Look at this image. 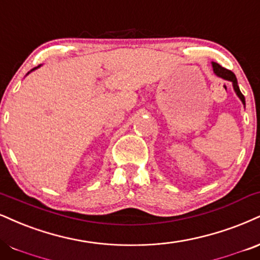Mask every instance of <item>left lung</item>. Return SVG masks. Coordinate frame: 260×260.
<instances>
[{"instance_id": "1", "label": "left lung", "mask_w": 260, "mask_h": 260, "mask_svg": "<svg viewBox=\"0 0 260 260\" xmlns=\"http://www.w3.org/2000/svg\"><path fill=\"white\" fill-rule=\"evenodd\" d=\"M212 68H213V73H214L215 75H217L218 77H220V79H223V80H225V81H230V82L233 83L234 90H235L236 95L239 96L241 102H242V104L246 105L245 96H243L242 93H241L239 84H237V79H236L235 74H234L233 71L228 70V69L220 67V65L218 64V62H214V61H212Z\"/></svg>"}]
</instances>
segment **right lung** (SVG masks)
<instances>
[{"instance_id":"1","label":"right lung","mask_w":260,"mask_h":260,"mask_svg":"<svg viewBox=\"0 0 260 260\" xmlns=\"http://www.w3.org/2000/svg\"><path fill=\"white\" fill-rule=\"evenodd\" d=\"M40 67H41V65H39V67H36V68H34V69H32V70H30V71H29V73H27V74H26V75H29V74H30V73H31V71H34V70H36V69H39V68H40Z\"/></svg>"}]
</instances>
